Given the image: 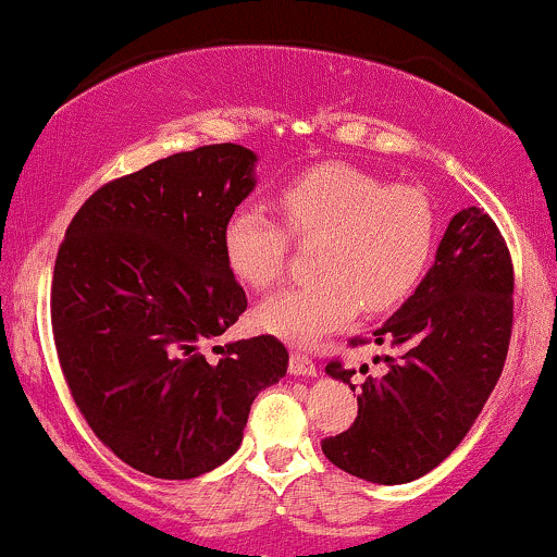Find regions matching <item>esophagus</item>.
Listing matches in <instances>:
<instances>
[{
  "instance_id": "1",
  "label": "esophagus",
  "mask_w": 557,
  "mask_h": 557,
  "mask_svg": "<svg viewBox=\"0 0 557 557\" xmlns=\"http://www.w3.org/2000/svg\"><path fill=\"white\" fill-rule=\"evenodd\" d=\"M289 372L295 376H315L319 369H315L313 358H308L305 352H292V356H289Z\"/></svg>"
}]
</instances>
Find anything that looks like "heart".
<instances>
[{"instance_id":"heart-1","label":"heart","mask_w":557,"mask_h":557,"mask_svg":"<svg viewBox=\"0 0 557 557\" xmlns=\"http://www.w3.org/2000/svg\"><path fill=\"white\" fill-rule=\"evenodd\" d=\"M297 238H321L319 278L268 297L257 321L276 337L313 345L361 310L385 313L420 284L433 252L435 218L411 185H385L350 164H321L278 194ZM289 236L257 207H236L223 225L225 265L238 284L268 289L281 278Z\"/></svg>"}]
</instances>
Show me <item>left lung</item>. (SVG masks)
Masks as SVG:
<instances>
[{
  "mask_svg": "<svg viewBox=\"0 0 557 557\" xmlns=\"http://www.w3.org/2000/svg\"><path fill=\"white\" fill-rule=\"evenodd\" d=\"M512 329V262L494 220L468 207L448 223L414 295L374 332L385 374L358 385V417L326 438V459L363 481L396 486L438 468L492 396ZM350 391L356 369L326 367Z\"/></svg>",
  "mask_w": 557,
  "mask_h": 557,
  "instance_id": "left-lung-1",
  "label": "left lung"
}]
</instances>
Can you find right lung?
<instances>
[{
  "label": "right lung",
  "mask_w": 557,
  "mask_h": 557,
  "mask_svg": "<svg viewBox=\"0 0 557 557\" xmlns=\"http://www.w3.org/2000/svg\"><path fill=\"white\" fill-rule=\"evenodd\" d=\"M255 166L236 143L153 161L95 190L58 249L52 332L71 396L146 475L188 481L228 462L257 393L289 367L271 334L207 352L247 310L223 225Z\"/></svg>",
  "instance_id": "obj_1"
}]
</instances>
